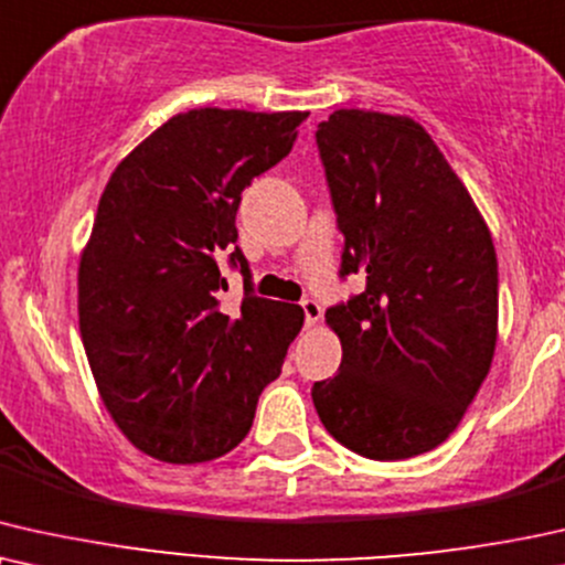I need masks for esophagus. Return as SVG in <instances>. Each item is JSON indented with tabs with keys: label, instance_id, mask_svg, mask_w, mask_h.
<instances>
[{
	"label": "esophagus",
	"instance_id": "1",
	"mask_svg": "<svg viewBox=\"0 0 565 565\" xmlns=\"http://www.w3.org/2000/svg\"><path fill=\"white\" fill-rule=\"evenodd\" d=\"M299 305H302V310H305V322H307V326H315V322H318L320 315H322L320 305L315 302V299H310V297H305Z\"/></svg>",
	"mask_w": 565,
	"mask_h": 565
}]
</instances>
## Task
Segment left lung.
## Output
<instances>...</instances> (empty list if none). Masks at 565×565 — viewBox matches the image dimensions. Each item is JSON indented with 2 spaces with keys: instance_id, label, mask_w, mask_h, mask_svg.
Wrapping results in <instances>:
<instances>
[{
  "instance_id": "left-lung-1",
  "label": "left lung",
  "mask_w": 565,
  "mask_h": 565,
  "mask_svg": "<svg viewBox=\"0 0 565 565\" xmlns=\"http://www.w3.org/2000/svg\"><path fill=\"white\" fill-rule=\"evenodd\" d=\"M315 141L343 235L338 276L366 278L326 312L343 359L312 385L315 411L351 452L408 460L455 431L491 370V232L416 120L335 110Z\"/></svg>"
}]
</instances>
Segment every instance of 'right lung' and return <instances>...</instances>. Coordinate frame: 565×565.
<instances>
[{
	"label": "right lung",
	"mask_w": 565,
	"mask_h": 565,
	"mask_svg": "<svg viewBox=\"0 0 565 565\" xmlns=\"http://www.w3.org/2000/svg\"><path fill=\"white\" fill-rule=\"evenodd\" d=\"M305 118L180 113L100 195L79 260V333L105 408L154 460L195 465L235 449L302 328V307L253 291L235 220L245 188L291 152ZM222 257L246 281L232 316L218 305Z\"/></svg>",
	"instance_id": "add662e5"
}]
</instances>
